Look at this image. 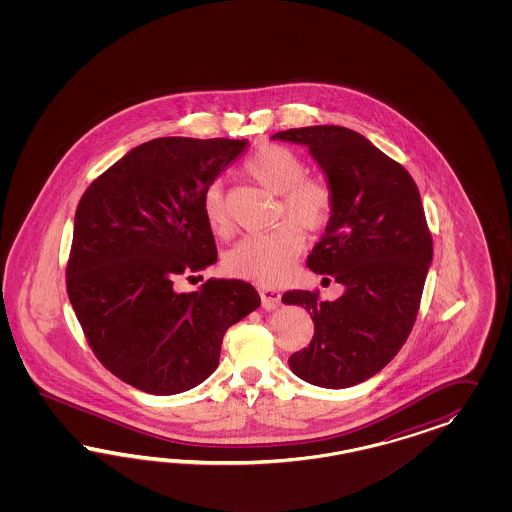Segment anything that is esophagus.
<instances>
[{"instance_id":"34e87169","label":"esophagus","mask_w":512,"mask_h":512,"mask_svg":"<svg viewBox=\"0 0 512 512\" xmlns=\"http://www.w3.org/2000/svg\"><path fill=\"white\" fill-rule=\"evenodd\" d=\"M259 295H261V300H263L264 310H276L279 304H281V295H279V291H276V289L261 287Z\"/></svg>"}]
</instances>
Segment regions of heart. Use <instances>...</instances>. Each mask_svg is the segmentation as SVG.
Listing matches in <instances>:
<instances>
[{"instance_id": "obj_1", "label": "heart", "mask_w": 512, "mask_h": 512, "mask_svg": "<svg viewBox=\"0 0 512 512\" xmlns=\"http://www.w3.org/2000/svg\"><path fill=\"white\" fill-rule=\"evenodd\" d=\"M249 176L270 193L279 195V219H291L304 231H319L326 225L334 206L332 187L323 176L306 174L304 159L281 144H266L244 165ZM206 225L216 236H229L233 217L225 191L216 180L202 195ZM304 249V238L293 225L276 231L248 234L225 255V268L238 278L257 283H278L285 278Z\"/></svg>"}]
</instances>
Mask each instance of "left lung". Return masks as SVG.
<instances>
[{"label":"left lung","mask_w":512,"mask_h":512,"mask_svg":"<svg viewBox=\"0 0 512 512\" xmlns=\"http://www.w3.org/2000/svg\"><path fill=\"white\" fill-rule=\"evenodd\" d=\"M272 139L308 146L332 187V214L308 266L345 289L334 302L310 291L283 295V304L308 310L315 326L289 366L317 387H353L398 355L419 313L434 255L419 187L400 163L347 127L311 125Z\"/></svg>","instance_id":"left-lung-1"}]
</instances>
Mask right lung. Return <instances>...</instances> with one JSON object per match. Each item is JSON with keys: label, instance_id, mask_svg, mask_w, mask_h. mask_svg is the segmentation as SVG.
<instances>
[{"label": "right lung", "instance_id": "add662e5", "mask_svg": "<svg viewBox=\"0 0 512 512\" xmlns=\"http://www.w3.org/2000/svg\"><path fill=\"white\" fill-rule=\"evenodd\" d=\"M248 144L148 140L78 202L65 272L71 306L95 357L142 392L172 396L201 385L216 372L227 328L261 306L242 279L176 289V279L217 261L202 195Z\"/></svg>", "mask_w": 512, "mask_h": 512}]
</instances>
